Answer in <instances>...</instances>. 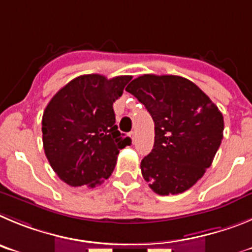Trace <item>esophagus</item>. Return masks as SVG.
<instances>
[{
	"mask_svg": "<svg viewBox=\"0 0 252 252\" xmlns=\"http://www.w3.org/2000/svg\"><path fill=\"white\" fill-rule=\"evenodd\" d=\"M129 137H130L131 142L134 143L135 139H137V133H135V131H130V133H129Z\"/></svg>",
	"mask_w": 252,
	"mask_h": 252,
	"instance_id": "esophagus-1",
	"label": "esophagus"
}]
</instances>
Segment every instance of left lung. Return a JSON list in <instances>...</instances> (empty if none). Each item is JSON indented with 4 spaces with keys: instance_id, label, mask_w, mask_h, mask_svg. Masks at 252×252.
Listing matches in <instances>:
<instances>
[{
    "instance_id": "8db88e82",
    "label": "left lung",
    "mask_w": 252,
    "mask_h": 252,
    "mask_svg": "<svg viewBox=\"0 0 252 252\" xmlns=\"http://www.w3.org/2000/svg\"><path fill=\"white\" fill-rule=\"evenodd\" d=\"M126 90L154 122V146L140 163L143 178L160 196L191 188L212 164L223 138V117L188 79L146 74Z\"/></svg>"
}]
</instances>
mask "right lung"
I'll return each mask as SVG.
<instances>
[{"label": "right lung", "mask_w": 252, "mask_h": 252, "mask_svg": "<svg viewBox=\"0 0 252 252\" xmlns=\"http://www.w3.org/2000/svg\"><path fill=\"white\" fill-rule=\"evenodd\" d=\"M131 76L89 74L72 79L49 101L42 143L50 165L71 187H95L109 178L119 151L130 144L115 126L113 103Z\"/></svg>", "instance_id": "right-lung-1"}]
</instances>
